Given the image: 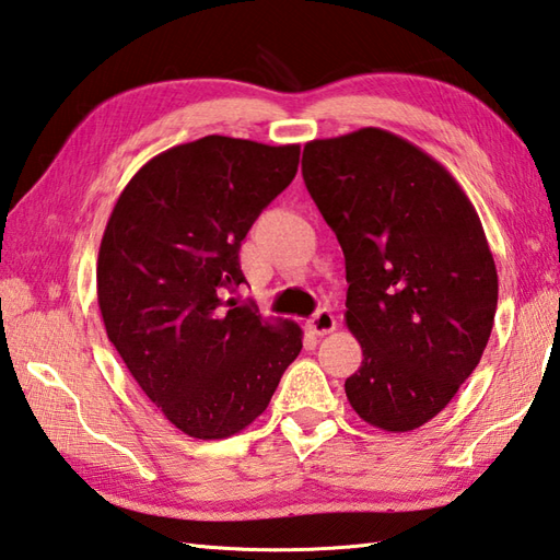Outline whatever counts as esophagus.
Wrapping results in <instances>:
<instances>
[{
	"mask_svg": "<svg viewBox=\"0 0 560 560\" xmlns=\"http://www.w3.org/2000/svg\"><path fill=\"white\" fill-rule=\"evenodd\" d=\"M307 329L315 336H324L336 329V317L329 307H319L315 315L307 319Z\"/></svg>",
	"mask_w": 560,
	"mask_h": 560,
	"instance_id": "obj_1",
	"label": "esophagus"
}]
</instances>
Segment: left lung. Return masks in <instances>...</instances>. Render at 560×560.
<instances>
[{
    "label": "left lung",
    "mask_w": 560,
    "mask_h": 560,
    "mask_svg": "<svg viewBox=\"0 0 560 560\" xmlns=\"http://www.w3.org/2000/svg\"><path fill=\"white\" fill-rule=\"evenodd\" d=\"M303 178L346 257V324L362 420L410 432L448 406L482 358L497 265L472 202L444 166L382 128L312 140Z\"/></svg>",
    "instance_id": "obj_1"
}]
</instances>
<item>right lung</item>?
Returning a JSON list of instances; mask_svg holds the SVG:
<instances>
[{"instance_id":"add662e5","label":"right lung","mask_w":560,"mask_h":560,"mask_svg":"<svg viewBox=\"0 0 560 560\" xmlns=\"http://www.w3.org/2000/svg\"><path fill=\"white\" fill-rule=\"evenodd\" d=\"M301 145L207 136L152 158L104 229L97 303L109 341L164 418L226 439L259 418L303 348L295 322L238 305L241 241L291 184Z\"/></svg>"}]
</instances>
